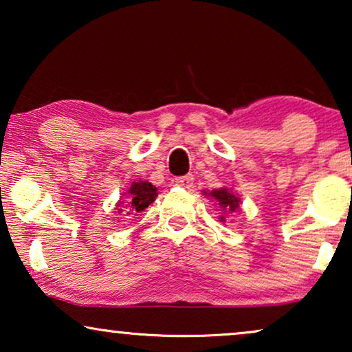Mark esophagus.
Returning <instances> with one entry per match:
<instances>
[{
    "label": "esophagus",
    "mask_w": 352,
    "mask_h": 352,
    "mask_svg": "<svg viewBox=\"0 0 352 352\" xmlns=\"http://www.w3.org/2000/svg\"><path fill=\"white\" fill-rule=\"evenodd\" d=\"M175 184H176V186H179V187H184V189H189V187H190L192 184H194V177H192V175L176 177V179H175Z\"/></svg>",
    "instance_id": "esophagus-1"
}]
</instances>
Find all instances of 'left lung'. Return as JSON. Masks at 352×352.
<instances>
[{
    "label": "left lung",
    "mask_w": 352,
    "mask_h": 352,
    "mask_svg": "<svg viewBox=\"0 0 352 352\" xmlns=\"http://www.w3.org/2000/svg\"><path fill=\"white\" fill-rule=\"evenodd\" d=\"M204 195L213 199L216 205L223 210V214H232L240 210V197L234 194L232 189H228V187H221V189H214L210 192L204 190ZM221 221H226L224 216H221Z\"/></svg>",
    "instance_id": "1"
}]
</instances>
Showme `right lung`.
<instances>
[{
    "label": "right lung",
    "instance_id": "right-lung-1",
    "mask_svg": "<svg viewBox=\"0 0 352 352\" xmlns=\"http://www.w3.org/2000/svg\"><path fill=\"white\" fill-rule=\"evenodd\" d=\"M157 187L148 181H134L131 187L124 192L118 204L115 205V213L123 216L124 219L134 218L157 199Z\"/></svg>",
    "mask_w": 352,
    "mask_h": 352
}]
</instances>
